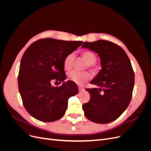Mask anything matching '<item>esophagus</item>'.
Here are the masks:
<instances>
[{"mask_svg":"<svg viewBox=\"0 0 151 151\" xmlns=\"http://www.w3.org/2000/svg\"><path fill=\"white\" fill-rule=\"evenodd\" d=\"M78 88H79V92H81V91H84V88H83V87L79 86V87H78Z\"/></svg>","mask_w":151,"mask_h":151,"instance_id":"1","label":"esophagus"}]
</instances>
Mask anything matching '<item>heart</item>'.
<instances>
[{"label":"heart","instance_id":"b5f03b06","mask_svg":"<svg viewBox=\"0 0 151 151\" xmlns=\"http://www.w3.org/2000/svg\"><path fill=\"white\" fill-rule=\"evenodd\" d=\"M82 56L88 62L89 66H93V64L96 62L97 58L95 55L91 51H83L81 53ZM75 60V54L74 53H70L65 56L63 59V65L65 70H68L74 64ZM68 78L77 84H82L90 78V74L88 72H79L77 70H73L68 74Z\"/></svg>","mask_w":151,"mask_h":151}]
</instances>
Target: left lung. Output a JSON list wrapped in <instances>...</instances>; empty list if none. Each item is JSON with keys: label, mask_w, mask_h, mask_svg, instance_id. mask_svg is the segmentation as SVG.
Instances as JSON below:
<instances>
[{"label": "left lung", "mask_w": 151, "mask_h": 151, "mask_svg": "<svg viewBox=\"0 0 151 151\" xmlns=\"http://www.w3.org/2000/svg\"><path fill=\"white\" fill-rule=\"evenodd\" d=\"M82 47L98 53L101 65L90 83L97 87L86 89L91 98L83 105L84 115L94 123L111 122L125 111L132 98L135 76L130 60L120 46L108 41L84 42Z\"/></svg>", "instance_id": "1"}]
</instances>
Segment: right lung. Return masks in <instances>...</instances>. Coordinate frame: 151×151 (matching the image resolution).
<instances>
[{
	"instance_id": "obj_1",
	"label": "right lung",
	"mask_w": 151,
	"mask_h": 151,
	"mask_svg": "<svg viewBox=\"0 0 151 151\" xmlns=\"http://www.w3.org/2000/svg\"><path fill=\"white\" fill-rule=\"evenodd\" d=\"M53 38L41 39L26 49L21 58L18 87L26 111L36 120L44 122L58 120L64 115L68 99L79 92L70 81L66 83L63 62L83 43ZM53 81L60 87L51 85Z\"/></svg>"
}]
</instances>
